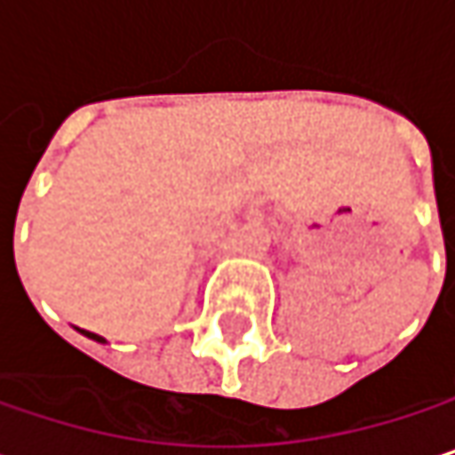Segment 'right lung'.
<instances>
[{
    "instance_id": "1",
    "label": "right lung",
    "mask_w": 455,
    "mask_h": 455,
    "mask_svg": "<svg viewBox=\"0 0 455 455\" xmlns=\"http://www.w3.org/2000/svg\"><path fill=\"white\" fill-rule=\"evenodd\" d=\"M84 334H86V337H92V339H97V342H105V339H102L100 334H94V331H84Z\"/></svg>"
}]
</instances>
